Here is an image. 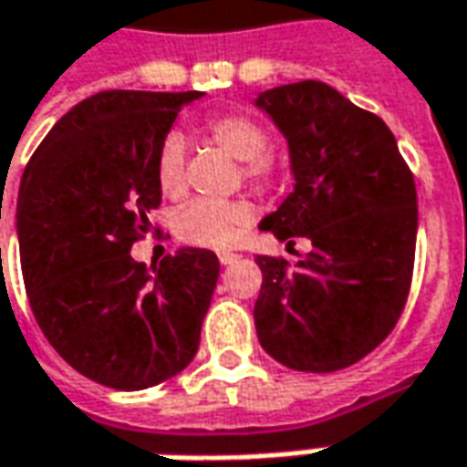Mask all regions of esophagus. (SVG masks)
Listing matches in <instances>:
<instances>
[{
	"label": "esophagus",
	"instance_id": "1",
	"mask_svg": "<svg viewBox=\"0 0 467 467\" xmlns=\"http://www.w3.org/2000/svg\"><path fill=\"white\" fill-rule=\"evenodd\" d=\"M218 259H221V265H234V262H239L241 256L234 254V252H221V254H218Z\"/></svg>",
	"mask_w": 467,
	"mask_h": 467
}]
</instances>
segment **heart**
Returning <instances> with one entry per match:
<instances>
[{
    "mask_svg": "<svg viewBox=\"0 0 467 467\" xmlns=\"http://www.w3.org/2000/svg\"><path fill=\"white\" fill-rule=\"evenodd\" d=\"M205 139L223 149L228 156L239 159L241 174L246 182L262 190H272L285 180V161L280 153L270 149L267 128L246 112H223L205 123ZM187 146L180 133H167L156 159H153V180L159 192L169 200H177L187 190ZM256 205L252 200H192L171 213L174 236L192 246L205 249H226L239 239L241 231L254 221Z\"/></svg>",
    "mask_w": 467,
    "mask_h": 467,
    "instance_id": "b5f03b06",
    "label": "heart"
}]
</instances>
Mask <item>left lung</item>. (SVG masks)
Here are the masks:
<instances>
[{"instance_id": "8db88e82", "label": "left lung", "mask_w": 467, "mask_h": 467, "mask_svg": "<svg viewBox=\"0 0 467 467\" xmlns=\"http://www.w3.org/2000/svg\"><path fill=\"white\" fill-rule=\"evenodd\" d=\"M256 105L285 133L296 174V190L259 226L314 246L296 267L256 256V337L285 368L342 370L386 339L409 300L414 174L390 128L324 81L275 87Z\"/></svg>"}]
</instances>
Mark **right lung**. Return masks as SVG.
I'll return each instance as SVG.
<instances>
[{
  "mask_svg": "<svg viewBox=\"0 0 467 467\" xmlns=\"http://www.w3.org/2000/svg\"><path fill=\"white\" fill-rule=\"evenodd\" d=\"M200 92L109 89L66 112L30 156L17 197L22 277L37 327L89 380L140 390L182 372L221 262L182 249L130 256L161 205L153 159Z\"/></svg>",
  "mask_w": 467,
  "mask_h": 467,
  "instance_id": "1",
  "label": "right lung"
}]
</instances>
